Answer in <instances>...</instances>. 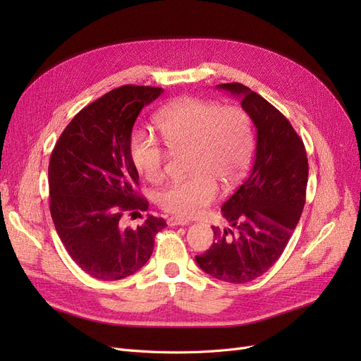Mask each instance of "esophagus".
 <instances>
[{"instance_id":"esophagus-1","label":"esophagus","mask_w":361,"mask_h":361,"mask_svg":"<svg viewBox=\"0 0 361 361\" xmlns=\"http://www.w3.org/2000/svg\"><path fill=\"white\" fill-rule=\"evenodd\" d=\"M167 224L173 227V226H187L190 223L187 220H182V218H178V216H170L167 220Z\"/></svg>"}]
</instances>
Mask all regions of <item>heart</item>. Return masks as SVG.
<instances>
[{"label": "heart", "instance_id": "heart-1", "mask_svg": "<svg viewBox=\"0 0 361 361\" xmlns=\"http://www.w3.org/2000/svg\"><path fill=\"white\" fill-rule=\"evenodd\" d=\"M157 123L170 149H191V176L166 185L157 194L162 211L180 218L199 216L216 200V182L231 188L243 179L253 154V130L241 108L183 97L164 108ZM129 154L141 176L150 182L162 179L167 150L155 134L135 129Z\"/></svg>", "mask_w": 361, "mask_h": 361}]
</instances>
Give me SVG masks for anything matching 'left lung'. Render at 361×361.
Masks as SVG:
<instances>
[{
  "label": "left lung",
  "instance_id": "8db88e82",
  "mask_svg": "<svg viewBox=\"0 0 361 361\" xmlns=\"http://www.w3.org/2000/svg\"><path fill=\"white\" fill-rule=\"evenodd\" d=\"M216 87L238 96L253 120L256 158L221 207L235 231L212 227L214 243L195 262L214 279L239 285L260 277L286 248L305 203L309 162L302 140L276 106L239 82Z\"/></svg>",
  "mask_w": 361,
  "mask_h": 361
}]
</instances>
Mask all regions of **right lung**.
I'll list each match as a JSON object with an SVG mask.
<instances>
[{
  "mask_svg": "<svg viewBox=\"0 0 361 361\" xmlns=\"http://www.w3.org/2000/svg\"><path fill=\"white\" fill-rule=\"evenodd\" d=\"M162 92L146 85L108 92L71 120L51 154L54 226L76 265L94 279L120 280L143 268L157 233L167 226L154 215L137 228L122 226L125 214L149 206L135 191L138 171L129 138L140 111Z\"/></svg>",
  "mask_w": 361,
  "mask_h": 361,
  "instance_id": "right-lung-1",
  "label": "right lung"
}]
</instances>
